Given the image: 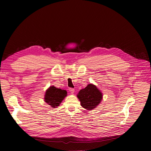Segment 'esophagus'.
Masks as SVG:
<instances>
[{
	"label": "esophagus",
	"mask_w": 151,
	"mask_h": 151,
	"mask_svg": "<svg viewBox=\"0 0 151 151\" xmlns=\"http://www.w3.org/2000/svg\"><path fill=\"white\" fill-rule=\"evenodd\" d=\"M69 90L70 93H72V94H73V93L75 92V89H74V88H70L69 89Z\"/></svg>",
	"instance_id": "1"
}]
</instances>
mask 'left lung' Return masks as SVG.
I'll list each match as a JSON object with an SVG mask.
<instances>
[{
    "label": "left lung",
    "mask_w": 151,
    "mask_h": 151,
    "mask_svg": "<svg viewBox=\"0 0 151 151\" xmlns=\"http://www.w3.org/2000/svg\"><path fill=\"white\" fill-rule=\"evenodd\" d=\"M81 106L87 110H92L102 100V93L93 84H88L84 89L81 90L77 95Z\"/></svg>",
    "instance_id": "1"
}]
</instances>
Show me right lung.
<instances>
[{"mask_svg": "<svg viewBox=\"0 0 151 151\" xmlns=\"http://www.w3.org/2000/svg\"><path fill=\"white\" fill-rule=\"evenodd\" d=\"M67 96L66 90L57 88L51 86L46 91L45 101L52 107H56L60 105L62 100Z\"/></svg>", "mask_w": 151, "mask_h": 151, "instance_id": "1", "label": "right lung"}]
</instances>
